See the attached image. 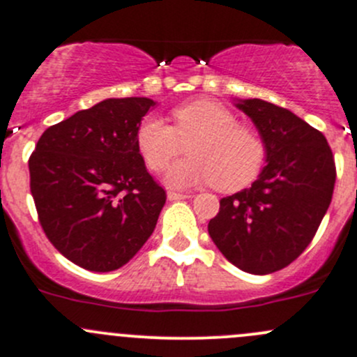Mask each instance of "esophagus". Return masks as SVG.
Segmentation results:
<instances>
[{
  "label": "esophagus",
  "mask_w": 357,
  "mask_h": 357,
  "mask_svg": "<svg viewBox=\"0 0 357 357\" xmlns=\"http://www.w3.org/2000/svg\"><path fill=\"white\" fill-rule=\"evenodd\" d=\"M190 193L185 192H176V190H169L167 192V199L169 200H183V199H188Z\"/></svg>",
  "instance_id": "esophagus-1"
}]
</instances>
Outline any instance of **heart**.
Here are the masks:
<instances>
[{"instance_id":"obj_1","label":"heart","mask_w":357,"mask_h":357,"mask_svg":"<svg viewBox=\"0 0 357 357\" xmlns=\"http://www.w3.org/2000/svg\"><path fill=\"white\" fill-rule=\"evenodd\" d=\"M174 128L162 119H143L136 129V149L146 167L164 172L189 143L190 158L176 164L165 181L174 188L215 185L236 192L250 185L266 158L262 139L238 124L235 114L212 100H193L172 110Z\"/></svg>"}]
</instances>
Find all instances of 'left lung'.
Wrapping results in <instances>:
<instances>
[{"instance_id": "left-lung-1", "label": "left lung", "mask_w": 357, "mask_h": 357, "mask_svg": "<svg viewBox=\"0 0 357 357\" xmlns=\"http://www.w3.org/2000/svg\"><path fill=\"white\" fill-rule=\"evenodd\" d=\"M261 135L266 165L250 188L219 202L208 235L231 264L269 275L311 243L333 195L335 160L323 132L259 98L236 103Z\"/></svg>"}]
</instances>
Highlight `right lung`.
Wrapping results in <instances>:
<instances>
[{
  "label": "right lung",
  "mask_w": 357,
  "mask_h": 357,
  "mask_svg": "<svg viewBox=\"0 0 357 357\" xmlns=\"http://www.w3.org/2000/svg\"><path fill=\"white\" fill-rule=\"evenodd\" d=\"M150 98H109L50 126L29 158L31 193L53 247L88 271L122 268L145 245L165 204L136 129Z\"/></svg>",
  "instance_id": "1"
}]
</instances>
